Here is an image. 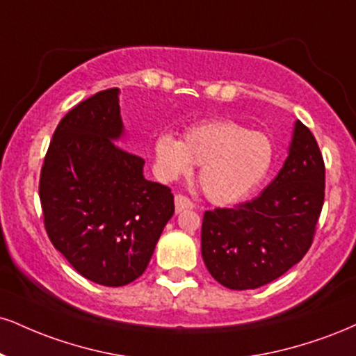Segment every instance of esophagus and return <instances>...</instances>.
<instances>
[{"label":"esophagus","mask_w":356,"mask_h":356,"mask_svg":"<svg viewBox=\"0 0 356 356\" xmlns=\"http://www.w3.org/2000/svg\"><path fill=\"white\" fill-rule=\"evenodd\" d=\"M174 204H175V212H177V213H181L184 211H192V209L195 207V205L192 204L191 200L187 199V197H184V195H175Z\"/></svg>","instance_id":"34e87169"}]
</instances>
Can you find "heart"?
I'll return each instance as SVG.
<instances>
[{
  "mask_svg": "<svg viewBox=\"0 0 356 356\" xmlns=\"http://www.w3.org/2000/svg\"><path fill=\"white\" fill-rule=\"evenodd\" d=\"M156 170L162 181H177L200 165L199 182L205 197L217 205L245 199L267 177L273 145L264 132L225 119L192 124L184 139L164 132L154 143Z\"/></svg>",
  "mask_w": 356,
  "mask_h": 356,
  "instance_id": "b5f03b06",
  "label": "heart"
}]
</instances>
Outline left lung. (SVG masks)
Instances as JSON below:
<instances>
[{
  "label": "left lung",
  "mask_w": 356,
  "mask_h": 356,
  "mask_svg": "<svg viewBox=\"0 0 356 356\" xmlns=\"http://www.w3.org/2000/svg\"><path fill=\"white\" fill-rule=\"evenodd\" d=\"M325 197V165L314 134L295 121L289 156L262 194L235 209L204 213L202 259L230 290L270 284L312 245Z\"/></svg>",
  "instance_id": "1"
}]
</instances>
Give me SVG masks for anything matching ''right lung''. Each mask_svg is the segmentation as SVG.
Listing matches in <instances>:
<instances>
[{"instance_id":"right-lung-1","label":"right lung","mask_w":356,"mask_h":356,"mask_svg":"<svg viewBox=\"0 0 356 356\" xmlns=\"http://www.w3.org/2000/svg\"><path fill=\"white\" fill-rule=\"evenodd\" d=\"M119 89L61 119L41 169L40 199L56 250L94 284L122 286L147 268L174 216L169 187L144 177V159L119 147Z\"/></svg>"}]
</instances>
